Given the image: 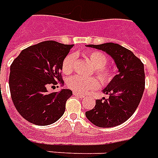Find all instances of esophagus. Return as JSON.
I'll use <instances>...</instances> for the list:
<instances>
[{"label":"esophagus","instance_id":"1","mask_svg":"<svg viewBox=\"0 0 158 158\" xmlns=\"http://www.w3.org/2000/svg\"><path fill=\"white\" fill-rule=\"evenodd\" d=\"M73 95H74L75 96H77V97H79V98H84V97H85L84 95H82V94H79V93L73 92Z\"/></svg>","mask_w":158,"mask_h":158}]
</instances>
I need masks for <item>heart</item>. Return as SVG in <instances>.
Segmentation results:
<instances>
[{
  "mask_svg": "<svg viewBox=\"0 0 158 158\" xmlns=\"http://www.w3.org/2000/svg\"><path fill=\"white\" fill-rule=\"evenodd\" d=\"M86 58L95 67V71L102 83L108 82L112 78V73L109 69H106L107 58L102 52H91L86 54ZM76 57L73 54H69L62 62V69L64 73H70L73 71L75 65ZM67 85L74 92L85 94L89 90L96 89L99 86V81L95 78H85L76 75L71 77L68 80Z\"/></svg>",
  "mask_w": 158,
  "mask_h": 158,
  "instance_id": "b5f03b06",
  "label": "heart"
}]
</instances>
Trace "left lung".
Returning <instances> with one entry per match:
<instances>
[{"mask_svg": "<svg viewBox=\"0 0 158 158\" xmlns=\"http://www.w3.org/2000/svg\"><path fill=\"white\" fill-rule=\"evenodd\" d=\"M86 46L106 52L118 69V74L102 89L109 98L96 100L95 107L85 113L86 118L100 128L119 125L132 116L139 106L145 89L144 65L131 51L118 44Z\"/></svg>", "mask_w": 158, "mask_h": 158, "instance_id": "obj_1", "label": "left lung"}]
</instances>
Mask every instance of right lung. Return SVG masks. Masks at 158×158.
I'll return each mask as SVG.
<instances>
[{
    "instance_id": "1",
    "label": "right lung",
    "mask_w": 158,
    "mask_h": 158,
    "mask_svg": "<svg viewBox=\"0 0 158 158\" xmlns=\"http://www.w3.org/2000/svg\"><path fill=\"white\" fill-rule=\"evenodd\" d=\"M73 45L53 40L40 42L23 50L10 67L9 87L19 114L34 124L56 122L65 112L72 90L50 93L47 86L62 84V62Z\"/></svg>"
}]
</instances>
